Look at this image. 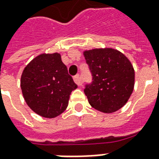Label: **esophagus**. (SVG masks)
Segmentation results:
<instances>
[{"label":"esophagus","mask_w":159,"mask_h":159,"mask_svg":"<svg viewBox=\"0 0 159 159\" xmlns=\"http://www.w3.org/2000/svg\"><path fill=\"white\" fill-rule=\"evenodd\" d=\"M73 79H74V82L76 83V84H77L78 86L82 85V81H81V79H80V76L78 75V74H76V76H74Z\"/></svg>","instance_id":"34e87169"}]
</instances>
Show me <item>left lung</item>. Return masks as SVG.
<instances>
[{
    "mask_svg": "<svg viewBox=\"0 0 159 159\" xmlns=\"http://www.w3.org/2000/svg\"><path fill=\"white\" fill-rule=\"evenodd\" d=\"M92 75L84 93L93 108L113 113L125 104L133 92L135 72L125 56L114 49H94L84 52Z\"/></svg>",
    "mask_w": 159,
    "mask_h": 159,
    "instance_id": "obj_1",
    "label": "left lung"
}]
</instances>
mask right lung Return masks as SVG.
I'll use <instances>...</instances> for the list:
<instances>
[{
  "label": "right lung",
  "mask_w": 159,
  "mask_h": 159,
  "mask_svg": "<svg viewBox=\"0 0 159 159\" xmlns=\"http://www.w3.org/2000/svg\"><path fill=\"white\" fill-rule=\"evenodd\" d=\"M76 88L58 53L35 57L21 76L26 103L33 111L45 118H54L64 112L70 93Z\"/></svg>",
  "instance_id": "1"
}]
</instances>
